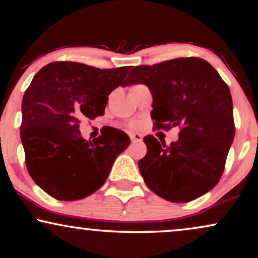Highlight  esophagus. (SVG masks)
I'll return each mask as SVG.
<instances>
[{"label": "esophagus", "instance_id": "1", "mask_svg": "<svg viewBox=\"0 0 258 258\" xmlns=\"http://www.w3.org/2000/svg\"><path fill=\"white\" fill-rule=\"evenodd\" d=\"M130 137H131L132 142H142L143 141V136L141 135V133H137V132H132L131 135H130Z\"/></svg>", "mask_w": 258, "mask_h": 258}]
</instances>
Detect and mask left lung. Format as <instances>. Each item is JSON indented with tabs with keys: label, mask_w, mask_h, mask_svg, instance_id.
Segmentation results:
<instances>
[{
	"label": "left lung",
	"mask_w": 258,
	"mask_h": 258,
	"mask_svg": "<svg viewBox=\"0 0 258 258\" xmlns=\"http://www.w3.org/2000/svg\"><path fill=\"white\" fill-rule=\"evenodd\" d=\"M145 84L153 95L155 128L179 126L170 143L145 136L147 155L138 162L151 191L163 200L186 203L219 182L234 139L233 103L228 85L209 62L178 57L135 67L123 85Z\"/></svg>",
	"instance_id": "1"
}]
</instances>
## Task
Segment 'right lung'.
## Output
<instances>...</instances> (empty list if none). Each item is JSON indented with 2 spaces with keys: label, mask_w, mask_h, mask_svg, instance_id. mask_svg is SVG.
Returning a JSON list of instances; mask_svg holds the SVG:
<instances>
[{
  "label": "right lung",
  "mask_w": 258,
  "mask_h": 258,
  "mask_svg": "<svg viewBox=\"0 0 258 258\" xmlns=\"http://www.w3.org/2000/svg\"><path fill=\"white\" fill-rule=\"evenodd\" d=\"M130 68L57 61L33 77L21 104L20 137L27 172L49 196L77 201L94 194L130 145L128 136L113 127L92 142L79 131L82 120L103 115L108 95L123 85Z\"/></svg>",
  "instance_id": "obj_1"
}]
</instances>
